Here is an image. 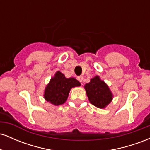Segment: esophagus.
<instances>
[{
  "label": "esophagus",
  "instance_id": "1",
  "mask_svg": "<svg viewBox=\"0 0 150 150\" xmlns=\"http://www.w3.org/2000/svg\"><path fill=\"white\" fill-rule=\"evenodd\" d=\"M83 77L82 76H78L77 77V80H78V81L79 82H83Z\"/></svg>",
  "mask_w": 150,
  "mask_h": 150
}]
</instances>
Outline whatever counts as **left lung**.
<instances>
[{
    "instance_id": "8db88e82",
    "label": "left lung",
    "mask_w": 150,
    "mask_h": 150,
    "mask_svg": "<svg viewBox=\"0 0 150 150\" xmlns=\"http://www.w3.org/2000/svg\"><path fill=\"white\" fill-rule=\"evenodd\" d=\"M85 89L91 104L98 108L106 107L113 99L107 85L99 76L91 79L90 82L85 85Z\"/></svg>"
}]
</instances>
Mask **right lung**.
<instances>
[{"label": "right lung", "instance_id": "obj_1", "mask_svg": "<svg viewBox=\"0 0 150 150\" xmlns=\"http://www.w3.org/2000/svg\"><path fill=\"white\" fill-rule=\"evenodd\" d=\"M78 86H80V83L76 79L66 78L63 73L58 71L46 86L44 98L56 106L63 104L68 99L70 89Z\"/></svg>", "mask_w": 150, "mask_h": 150}]
</instances>
